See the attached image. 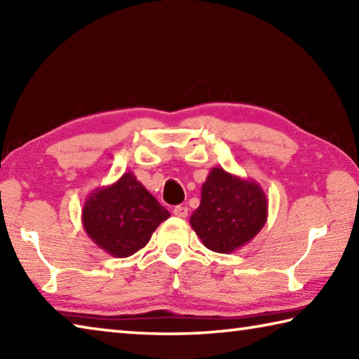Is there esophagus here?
Returning <instances> with one entry per match:
<instances>
[{
	"label": "esophagus",
	"instance_id": "obj_1",
	"mask_svg": "<svg viewBox=\"0 0 359 359\" xmlns=\"http://www.w3.org/2000/svg\"><path fill=\"white\" fill-rule=\"evenodd\" d=\"M172 214L179 218H185L188 215V208L187 205H175L172 209Z\"/></svg>",
	"mask_w": 359,
	"mask_h": 359
}]
</instances>
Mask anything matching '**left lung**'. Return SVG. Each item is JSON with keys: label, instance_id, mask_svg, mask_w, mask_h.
I'll use <instances>...</instances> for the list:
<instances>
[{"label": "left lung", "instance_id": "left-lung-1", "mask_svg": "<svg viewBox=\"0 0 359 359\" xmlns=\"http://www.w3.org/2000/svg\"><path fill=\"white\" fill-rule=\"evenodd\" d=\"M267 222V198L258 182L212 168L190 224L204 247L233 253L248 244Z\"/></svg>", "mask_w": 359, "mask_h": 359}]
</instances>
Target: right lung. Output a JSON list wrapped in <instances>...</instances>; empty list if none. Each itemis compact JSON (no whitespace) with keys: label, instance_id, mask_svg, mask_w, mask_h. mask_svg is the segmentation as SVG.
Segmentation results:
<instances>
[{"label":"right lung","instance_id":"right-lung-1","mask_svg":"<svg viewBox=\"0 0 359 359\" xmlns=\"http://www.w3.org/2000/svg\"><path fill=\"white\" fill-rule=\"evenodd\" d=\"M169 217L168 209L131 171L112 185L96 188L82 209L85 233L115 258L131 257L144 248L154 231Z\"/></svg>","mask_w":359,"mask_h":359}]
</instances>
